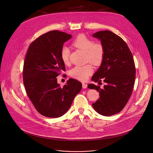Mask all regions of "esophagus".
Returning a JSON list of instances; mask_svg holds the SVG:
<instances>
[{
  "label": "esophagus",
  "instance_id": "1",
  "mask_svg": "<svg viewBox=\"0 0 153 153\" xmlns=\"http://www.w3.org/2000/svg\"><path fill=\"white\" fill-rule=\"evenodd\" d=\"M82 88H84V89H85V88H87V84L83 83H82Z\"/></svg>",
  "mask_w": 153,
  "mask_h": 153
}]
</instances>
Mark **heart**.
<instances>
[{
  "label": "heart",
  "instance_id": "heart-1",
  "mask_svg": "<svg viewBox=\"0 0 153 153\" xmlns=\"http://www.w3.org/2000/svg\"><path fill=\"white\" fill-rule=\"evenodd\" d=\"M73 45L86 53V59L95 65L101 63L103 59L105 50L100 43H94V40L84 34L78 36L73 42ZM70 50L67 47H63L60 51V59L64 64L69 62ZM93 72V67L90 64L83 66H76L70 71V76L77 79L85 81Z\"/></svg>",
  "mask_w": 153,
  "mask_h": 153
}]
</instances>
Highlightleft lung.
Returning <instances> with one entry per match:
<instances>
[{
    "mask_svg": "<svg viewBox=\"0 0 153 153\" xmlns=\"http://www.w3.org/2000/svg\"><path fill=\"white\" fill-rule=\"evenodd\" d=\"M93 36L100 40L105 54L92 80L99 83L103 80L106 85L102 89L94 84L88 87L99 92L93 108L102 116H110L121 111L131 96L136 79L134 61L126 42L114 33L101 31Z\"/></svg>",
    "mask_w": 153,
    "mask_h": 153,
    "instance_id": "left-lung-1",
    "label": "left lung"
}]
</instances>
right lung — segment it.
I'll use <instances>...</instances> for the list:
<instances>
[{
    "label": "right lung",
    "instance_id": "right-lung-1",
    "mask_svg": "<svg viewBox=\"0 0 153 153\" xmlns=\"http://www.w3.org/2000/svg\"><path fill=\"white\" fill-rule=\"evenodd\" d=\"M71 37L64 32L49 31L31 43L25 56L23 80L26 92L36 110L45 117L56 118L67 113L82 89V83L74 79L63 86L57 82L56 77L65 71L60 51Z\"/></svg>",
    "mask_w": 153,
    "mask_h": 153
}]
</instances>
